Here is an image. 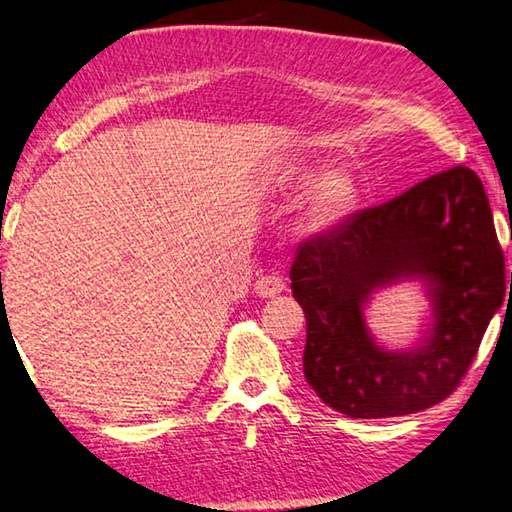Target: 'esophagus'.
Instances as JSON below:
<instances>
[{"mask_svg": "<svg viewBox=\"0 0 512 512\" xmlns=\"http://www.w3.org/2000/svg\"><path fill=\"white\" fill-rule=\"evenodd\" d=\"M284 288H286V284L280 275H262L255 282V293L259 297H275V295H280Z\"/></svg>", "mask_w": 512, "mask_h": 512, "instance_id": "1", "label": "esophagus"}]
</instances>
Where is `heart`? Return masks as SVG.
<instances>
[{
  "mask_svg": "<svg viewBox=\"0 0 512 512\" xmlns=\"http://www.w3.org/2000/svg\"><path fill=\"white\" fill-rule=\"evenodd\" d=\"M297 172L288 167L280 174V181H291ZM356 201V183L347 170H329L320 174L306 199V221L311 228L329 226L345 217Z\"/></svg>",
  "mask_w": 512,
  "mask_h": 512,
  "instance_id": "heart-1",
  "label": "heart"
}]
</instances>
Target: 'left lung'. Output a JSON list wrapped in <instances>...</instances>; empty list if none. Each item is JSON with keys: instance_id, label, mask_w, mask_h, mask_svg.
<instances>
[{"instance_id": "1", "label": "left lung", "mask_w": 512, "mask_h": 512, "mask_svg": "<svg viewBox=\"0 0 512 512\" xmlns=\"http://www.w3.org/2000/svg\"><path fill=\"white\" fill-rule=\"evenodd\" d=\"M403 276L433 286L435 324L425 346L387 352L370 342L361 304ZM291 288L306 315V383L329 407L387 418L441 403L468 374L506 291L481 179L457 165L353 212L297 248Z\"/></svg>"}]
</instances>
